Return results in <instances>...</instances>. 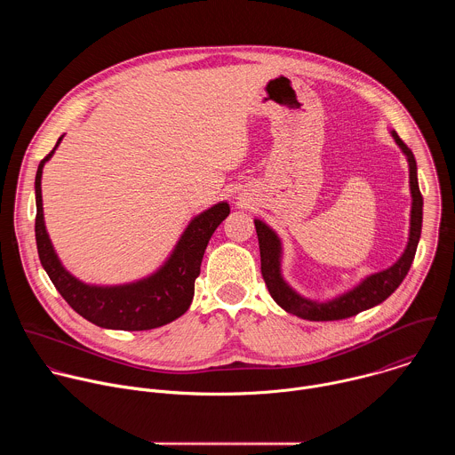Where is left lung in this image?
Wrapping results in <instances>:
<instances>
[{"mask_svg":"<svg viewBox=\"0 0 455 455\" xmlns=\"http://www.w3.org/2000/svg\"><path fill=\"white\" fill-rule=\"evenodd\" d=\"M393 139L403 151L409 162V178H411V194H412V211H411V234L405 251L398 261L383 272L372 274L365 277L358 286L349 290L347 293L328 300V302H316L299 295L281 275V255L283 246L279 235L261 220H255V230L259 239V250H261V274L267 283V288L272 299L288 313H293L306 320H342L360 311H365L372 306L383 302L388 295H393L395 290L402 284L405 275L411 270L414 261L416 248L421 235V223H423V196L418 185V167L412 151L405 146V142L393 132Z\"/></svg>","mask_w":455,"mask_h":455,"instance_id":"obj_1","label":"left lung"}]
</instances>
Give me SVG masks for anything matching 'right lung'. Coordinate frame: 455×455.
Wrapping results in <instances>:
<instances>
[{
	"label": "right lung",
	"mask_w": 455,
	"mask_h": 455,
	"mask_svg": "<svg viewBox=\"0 0 455 455\" xmlns=\"http://www.w3.org/2000/svg\"><path fill=\"white\" fill-rule=\"evenodd\" d=\"M60 140L62 137H59L55 148L41 160L36 174V243L41 265L50 281L81 316L106 330L144 331L176 320L192 302L194 281L200 275L205 248L214 230L230 214L228 204L221 202L194 218L165 265L153 275L120 286L84 284L60 265L43 218V167L52 158Z\"/></svg>",
	"instance_id": "right-lung-1"
}]
</instances>
